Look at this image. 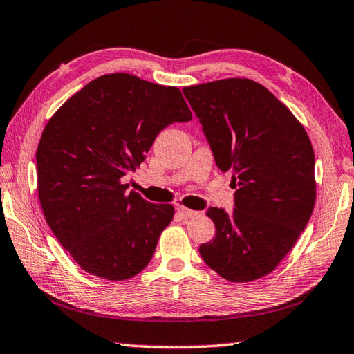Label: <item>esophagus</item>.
<instances>
[{"label": "esophagus", "mask_w": 354, "mask_h": 354, "mask_svg": "<svg viewBox=\"0 0 354 354\" xmlns=\"http://www.w3.org/2000/svg\"><path fill=\"white\" fill-rule=\"evenodd\" d=\"M176 212H178L179 216L184 218V219L195 218L196 214H198L196 210H190V209H187V207H184V205H178V207H176Z\"/></svg>", "instance_id": "34e87169"}]
</instances>
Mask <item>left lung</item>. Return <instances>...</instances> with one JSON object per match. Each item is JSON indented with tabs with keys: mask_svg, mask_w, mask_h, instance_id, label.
<instances>
[{
	"mask_svg": "<svg viewBox=\"0 0 354 354\" xmlns=\"http://www.w3.org/2000/svg\"><path fill=\"white\" fill-rule=\"evenodd\" d=\"M183 92L216 165L230 170L238 187L232 212H207L216 234L199 253L230 282L264 278L295 247L313 213V145L288 107L253 80L225 78Z\"/></svg>",
	"mask_w": 354,
	"mask_h": 354,
	"instance_id": "left-lung-1",
	"label": "left lung"
}]
</instances>
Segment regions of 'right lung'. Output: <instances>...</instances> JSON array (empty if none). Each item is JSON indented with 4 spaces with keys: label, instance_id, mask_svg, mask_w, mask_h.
Returning <instances> with one entry per match:
<instances>
[{
    "label": "right lung",
    "instance_id": "obj_1",
    "mask_svg": "<svg viewBox=\"0 0 354 354\" xmlns=\"http://www.w3.org/2000/svg\"><path fill=\"white\" fill-rule=\"evenodd\" d=\"M181 90L110 73L90 81L48 120L37 149L46 223L84 272L107 281L149 266L175 209L127 192L159 131L190 121Z\"/></svg>",
    "mask_w": 354,
    "mask_h": 354
}]
</instances>
